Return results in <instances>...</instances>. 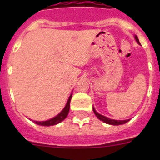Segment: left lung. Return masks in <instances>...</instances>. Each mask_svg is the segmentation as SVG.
Returning a JSON list of instances; mask_svg holds the SVG:
<instances>
[{
    "mask_svg": "<svg viewBox=\"0 0 160 160\" xmlns=\"http://www.w3.org/2000/svg\"><path fill=\"white\" fill-rule=\"evenodd\" d=\"M135 40L137 41V42L139 44V41H138V38H137V36H135ZM93 111H94V114H95V115L97 116V118H99V119L101 120V121H102V122H106V123H107V124H111V125H121V124H124V123H126V122H128V121L130 120V119H127V120L111 119V118H108L107 117L103 116V115H102V114H98V112H96V111L94 110V108H93Z\"/></svg>",
    "mask_w": 160,
    "mask_h": 160,
    "instance_id": "obj_1",
    "label": "left lung"
}]
</instances>
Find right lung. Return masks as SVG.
<instances>
[{"label":"right lung","instance_id":"right-lung-1","mask_svg":"<svg viewBox=\"0 0 160 160\" xmlns=\"http://www.w3.org/2000/svg\"><path fill=\"white\" fill-rule=\"evenodd\" d=\"M71 98H72V94H70V98H69V99H68L67 103H66L65 108L62 111V112L59 113V114H58L57 116L51 118V119L47 120V121H42V122L34 121L35 123L40 126H46V127H49V126L56 125V124L59 123V122H61L62 121H63V120L66 118V116L68 115V113H69V111H70V100H71Z\"/></svg>","mask_w":160,"mask_h":160}]
</instances>
